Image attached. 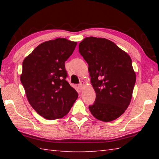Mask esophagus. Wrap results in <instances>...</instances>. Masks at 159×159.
Returning <instances> with one entry per match:
<instances>
[{"label":"esophagus","mask_w":159,"mask_h":159,"mask_svg":"<svg viewBox=\"0 0 159 159\" xmlns=\"http://www.w3.org/2000/svg\"><path fill=\"white\" fill-rule=\"evenodd\" d=\"M83 85H84V82H83V81L80 82V83H79V87L80 88V90H82Z\"/></svg>","instance_id":"esophagus-1"}]
</instances>
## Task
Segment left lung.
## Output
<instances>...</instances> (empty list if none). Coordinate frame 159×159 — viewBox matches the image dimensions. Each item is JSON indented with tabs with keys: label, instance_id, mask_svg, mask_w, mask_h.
Segmentation results:
<instances>
[{
	"label": "left lung",
	"instance_id": "obj_1",
	"mask_svg": "<svg viewBox=\"0 0 159 159\" xmlns=\"http://www.w3.org/2000/svg\"><path fill=\"white\" fill-rule=\"evenodd\" d=\"M79 52L88 64L96 99L89 106L97 119H116L130 104L136 75L130 56L106 39L87 37L79 43Z\"/></svg>",
	"mask_w": 159,
	"mask_h": 159
}]
</instances>
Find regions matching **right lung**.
Returning a JSON list of instances; mask_svg holds the SVG:
<instances>
[{"mask_svg": "<svg viewBox=\"0 0 159 159\" xmlns=\"http://www.w3.org/2000/svg\"><path fill=\"white\" fill-rule=\"evenodd\" d=\"M77 43L56 39L40 44L23 61L21 83L38 114L48 120L64 117L78 98L66 81L64 63Z\"/></svg>", "mask_w": 159, "mask_h": 159, "instance_id": "add662e5", "label": "right lung"}]
</instances>
